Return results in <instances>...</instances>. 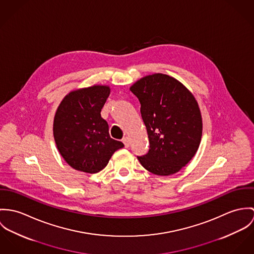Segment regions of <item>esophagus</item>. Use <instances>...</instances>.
I'll return each instance as SVG.
<instances>
[{
    "label": "esophagus",
    "instance_id": "obj_1",
    "mask_svg": "<svg viewBox=\"0 0 254 254\" xmlns=\"http://www.w3.org/2000/svg\"><path fill=\"white\" fill-rule=\"evenodd\" d=\"M123 142H124L126 148H128V147H129V139H128V137H125V138L123 139Z\"/></svg>",
    "mask_w": 254,
    "mask_h": 254
}]
</instances>
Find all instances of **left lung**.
I'll return each mask as SVG.
<instances>
[{
    "mask_svg": "<svg viewBox=\"0 0 254 254\" xmlns=\"http://www.w3.org/2000/svg\"><path fill=\"white\" fill-rule=\"evenodd\" d=\"M140 102L150 149L137 157L148 171L167 176L178 172L197 153L202 120L192 92L176 79L156 73L129 87Z\"/></svg>",
    "mask_w": 254,
    "mask_h": 254,
    "instance_id": "left-lung-1",
    "label": "left lung"
}]
</instances>
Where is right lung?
<instances>
[{"instance_id": "1", "label": "right lung", "mask_w": 254, "mask_h": 254, "mask_svg": "<svg viewBox=\"0 0 254 254\" xmlns=\"http://www.w3.org/2000/svg\"><path fill=\"white\" fill-rule=\"evenodd\" d=\"M109 94V85L78 88L70 91L57 108L54 120L57 149L76 170L99 172L125 146L110 137L108 124L100 114Z\"/></svg>"}]
</instances>
